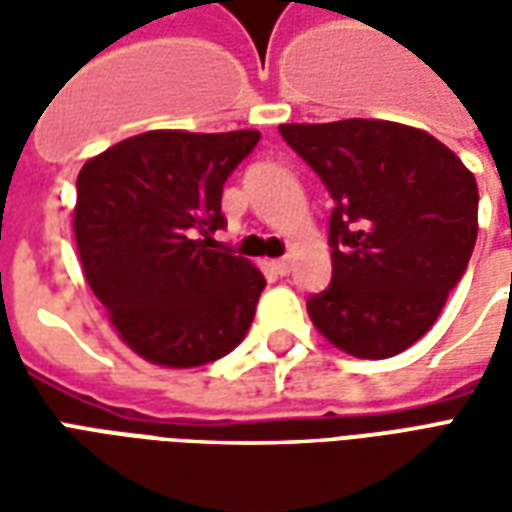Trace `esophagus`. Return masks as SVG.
Here are the masks:
<instances>
[{
    "label": "esophagus",
    "mask_w": 512,
    "mask_h": 512,
    "mask_svg": "<svg viewBox=\"0 0 512 512\" xmlns=\"http://www.w3.org/2000/svg\"><path fill=\"white\" fill-rule=\"evenodd\" d=\"M290 268H293V263H290V257H279V260H274V271H277L279 277H288Z\"/></svg>",
    "instance_id": "1"
}]
</instances>
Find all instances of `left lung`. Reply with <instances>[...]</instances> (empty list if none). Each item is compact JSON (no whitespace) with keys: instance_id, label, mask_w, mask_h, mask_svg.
<instances>
[{"instance_id":"left-lung-1","label":"left lung","mask_w":512,"mask_h":512,"mask_svg":"<svg viewBox=\"0 0 512 512\" xmlns=\"http://www.w3.org/2000/svg\"><path fill=\"white\" fill-rule=\"evenodd\" d=\"M332 194V282L307 299L318 332L359 359L414 345L477 241V183L450 147L386 120L279 126Z\"/></svg>"}]
</instances>
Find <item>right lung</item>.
Wrapping results in <instances>:
<instances>
[{
    "instance_id": "right-lung-1",
    "label": "right lung",
    "mask_w": 512,
    "mask_h": 512,
    "mask_svg": "<svg viewBox=\"0 0 512 512\" xmlns=\"http://www.w3.org/2000/svg\"><path fill=\"white\" fill-rule=\"evenodd\" d=\"M257 131H147L87 161L73 230L84 277L120 337L147 362L200 367L230 354L266 279L213 241L222 189Z\"/></svg>"
}]
</instances>
